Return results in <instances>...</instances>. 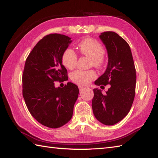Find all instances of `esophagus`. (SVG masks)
Masks as SVG:
<instances>
[{
  "label": "esophagus",
  "mask_w": 158,
  "mask_h": 158,
  "mask_svg": "<svg viewBox=\"0 0 158 158\" xmlns=\"http://www.w3.org/2000/svg\"><path fill=\"white\" fill-rule=\"evenodd\" d=\"M79 91H82V90L84 89V88H83V86H81V85H79Z\"/></svg>",
  "instance_id": "obj_1"
}]
</instances>
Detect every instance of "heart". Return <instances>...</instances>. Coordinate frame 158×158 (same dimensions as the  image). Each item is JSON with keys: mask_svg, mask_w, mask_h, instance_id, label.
I'll return each instance as SVG.
<instances>
[{"mask_svg": "<svg viewBox=\"0 0 158 158\" xmlns=\"http://www.w3.org/2000/svg\"><path fill=\"white\" fill-rule=\"evenodd\" d=\"M78 47L80 52L83 55L91 59L92 66L96 68L102 67L105 49L98 41L93 39L87 38L80 42ZM62 61L67 69H73L75 66L77 61L76 53L71 49H66L62 55ZM96 77V74L94 70H77L71 74L70 78L77 84L84 85L94 79Z\"/></svg>", "mask_w": 158, "mask_h": 158, "instance_id": "b5f03b06", "label": "heart"}]
</instances>
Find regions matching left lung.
Returning <instances> with one entry per match:
<instances>
[{"label": "left lung", "mask_w": 158, "mask_h": 158, "mask_svg": "<svg viewBox=\"0 0 158 158\" xmlns=\"http://www.w3.org/2000/svg\"><path fill=\"white\" fill-rule=\"evenodd\" d=\"M99 37L108 53V64L104 74L95 81L96 85H110L106 94L94 89V115L106 126L118 123L132 107L135 96L136 69L129 45L117 33L102 32Z\"/></svg>", "instance_id": "obj_1"}]
</instances>
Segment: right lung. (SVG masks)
Listing matches in <instances>:
<instances>
[{
	"instance_id": "right-lung-1",
	"label": "right lung",
	"mask_w": 158,
	"mask_h": 158,
	"mask_svg": "<svg viewBox=\"0 0 158 158\" xmlns=\"http://www.w3.org/2000/svg\"><path fill=\"white\" fill-rule=\"evenodd\" d=\"M72 40L50 34L36 43L26 60L22 75V94L26 106L42 125L58 128L71 119L79 93L77 85L68 82L56 88L54 82L66 80L62 57Z\"/></svg>"
}]
</instances>
